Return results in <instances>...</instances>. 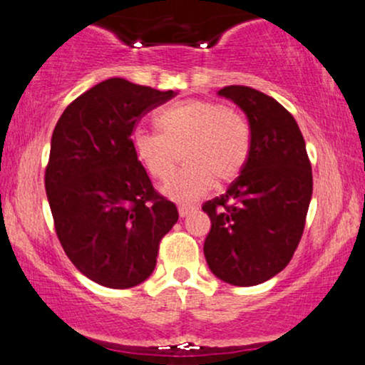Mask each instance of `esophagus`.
I'll use <instances>...</instances> for the list:
<instances>
[{
    "mask_svg": "<svg viewBox=\"0 0 365 365\" xmlns=\"http://www.w3.org/2000/svg\"><path fill=\"white\" fill-rule=\"evenodd\" d=\"M194 206H190V204H182V206H178V215L180 217H187L190 212H194Z\"/></svg>",
    "mask_w": 365,
    "mask_h": 365,
    "instance_id": "34e87169",
    "label": "esophagus"
}]
</instances>
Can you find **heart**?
<instances>
[{"instance_id": "obj_1", "label": "heart", "mask_w": 365, "mask_h": 365, "mask_svg": "<svg viewBox=\"0 0 365 365\" xmlns=\"http://www.w3.org/2000/svg\"><path fill=\"white\" fill-rule=\"evenodd\" d=\"M161 132L137 130L132 149L145 173L168 180L183 153L187 166L163 192L175 202H194L217 182L228 183L244 170L250 150V130L233 108L211 101H185L158 116Z\"/></svg>"}]
</instances>
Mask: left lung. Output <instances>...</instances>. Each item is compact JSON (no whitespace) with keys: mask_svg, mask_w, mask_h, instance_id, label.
I'll return each instance as SVG.
<instances>
[{"mask_svg":"<svg viewBox=\"0 0 365 365\" xmlns=\"http://www.w3.org/2000/svg\"><path fill=\"white\" fill-rule=\"evenodd\" d=\"M217 96L245 113L250 150L240 177L202 206L211 217L204 255L221 282L254 287L283 271L302 238L311 163L299 125L276 99L245 86Z\"/></svg>","mask_w":365,"mask_h":365,"instance_id":"8db88e82","label":"left lung"}]
</instances>
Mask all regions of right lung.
Returning a JSON list of instances; mask_svg holds the SVG:
<instances>
[{"instance_id": "add662e5", "label": "right lung", "mask_w": 365, "mask_h": 365, "mask_svg": "<svg viewBox=\"0 0 365 365\" xmlns=\"http://www.w3.org/2000/svg\"><path fill=\"white\" fill-rule=\"evenodd\" d=\"M173 96L108 78L68 104L54 127L44 180L56 235L73 266L103 287L145 282L159 240L178 221L132 149L137 121Z\"/></svg>"}]
</instances>
